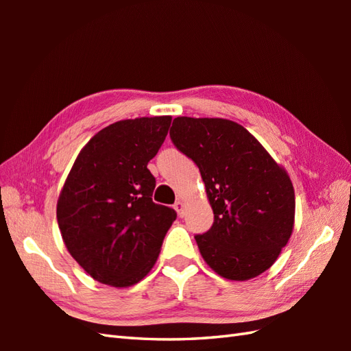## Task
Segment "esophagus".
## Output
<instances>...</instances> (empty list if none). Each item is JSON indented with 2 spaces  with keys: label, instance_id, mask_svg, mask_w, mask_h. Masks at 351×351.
Wrapping results in <instances>:
<instances>
[{
  "label": "esophagus",
  "instance_id": "obj_1",
  "mask_svg": "<svg viewBox=\"0 0 351 351\" xmlns=\"http://www.w3.org/2000/svg\"><path fill=\"white\" fill-rule=\"evenodd\" d=\"M175 210H176V213H178V215H180V217H184L185 204L182 202V200H178V202L175 204Z\"/></svg>",
  "mask_w": 351,
  "mask_h": 351
}]
</instances>
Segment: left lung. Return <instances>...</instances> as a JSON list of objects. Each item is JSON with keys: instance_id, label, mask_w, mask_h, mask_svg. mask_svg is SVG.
Masks as SVG:
<instances>
[{"instance_id": "1", "label": "left lung", "mask_w": 351, "mask_h": 351, "mask_svg": "<svg viewBox=\"0 0 351 351\" xmlns=\"http://www.w3.org/2000/svg\"><path fill=\"white\" fill-rule=\"evenodd\" d=\"M170 137L197 164L214 213L211 229L195 237L205 263L238 282L268 270L294 229L295 196L285 167L229 119L180 116Z\"/></svg>"}]
</instances>
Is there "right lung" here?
Masks as SVG:
<instances>
[{
    "label": "right lung",
    "mask_w": 351,
    "mask_h": 351,
    "mask_svg": "<svg viewBox=\"0 0 351 351\" xmlns=\"http://www.w3.org/2000/svg\"><path fill=\"white\" fill-rule=\"evenodd\" d=\"M171 116L126 119L81 149L57 200V221L71 256L95 280L114 288L138 283L158 259L176 211L152 202L147 162Z\"/></svg>",
    "instance_id": "add662e5"
}]
</instances>
